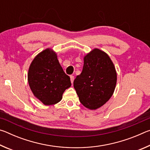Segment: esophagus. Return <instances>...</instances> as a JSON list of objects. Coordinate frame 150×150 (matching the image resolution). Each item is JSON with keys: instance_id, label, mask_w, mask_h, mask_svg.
<instances>
[{"instance_id": "obj_1", "label": "esophagus", "mask_w": 150, "mask_h": 150, "mask_svg": "<svg viewBox=\"0 0 150 150\" xmlns=\"http://www.w3.org/2000/svg\"><path fill=\"white\" fill-rule=\"evenodd\" d=\"M70 79H71V83H73V81H74V79H75L74 76H73V75H71V76H70Z\"/></svg>"}]
</instances>
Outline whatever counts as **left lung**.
Masks as SVG:
<instances>
[{
    "mask_svg": "<svg viewBox=\"0 0 150 150\" xmlns=\"http://www.w3.org/2000/svg\"><path fill=\"white\" fill-rule=\"evenodd\" d=\"M117 75L110 58L95 48L84 57L83 71L73 86L79 100L86 108L96 110L110 99L115 91Z\"/></svg>",
    "mask_w": 150,
    "mask_h": 150,
    "instance_id": "8db88e82",
    "label": "left lung"
}]
</instances>
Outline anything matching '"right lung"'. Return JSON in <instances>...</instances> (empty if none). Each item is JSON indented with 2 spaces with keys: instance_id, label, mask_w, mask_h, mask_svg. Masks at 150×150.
<instances>
[{
  "instance_id": "right-lung-1",
  "label": "right lung",
  "mask_w": 150,
  "mask_h": 150,
  "mask_svg": "<svg viewBox=\"0 0 150 150\" xmlns=\"http://www.w3.org/2000/svg\"><path fill=\"white\" fill-rule=\"evenodd\" d=\"M29 86L34 95L45 105H55L71 85L52 50L42 51L32 61L28 73Z\"/></svg>"
}]
</instances>
